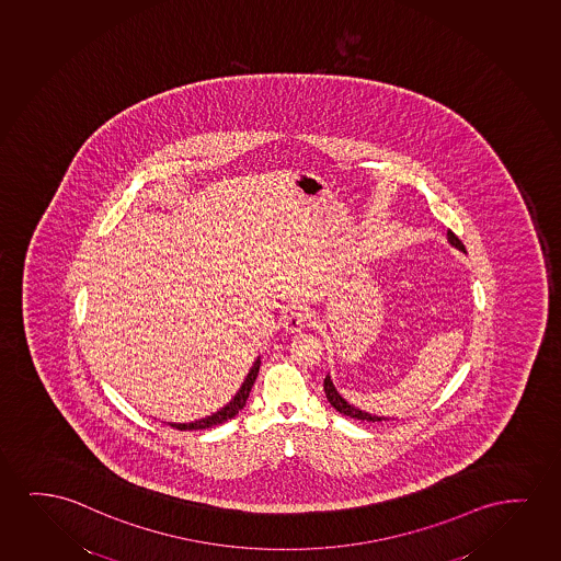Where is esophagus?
Here are the masks:
<instances>
[{
    "label": "esophagus",
    "mask_w": 561,
    "mask_h": 561,
    "mask_svg": "<svg viewBox=\"0 0 561 561\" xmlns=\"http://www.w3.org/2000/svg\"><path fill=\"white\" fill-rule=\"evenodd\" d=\"M308 323V314L302 308H293L287 312L284 320L285 330L289 333H297V331L305 330Z\"/></svg>",
    "instance_id": "34e87169"
}]
</instances>
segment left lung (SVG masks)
Here are the masks:
<instances>
[{
  "label": "left lung",
  "instance_id": "8db88e82",
  "mask_svg": "<svg viewBox=\"0 0 561 561\" xmlns=\"http://www.w3.org/2000/svg\"><path fill=\"white\" fill-rule=\"evenodd\" d=\"M448 241H450V245L456 247V249H460L466 253V247L461 243L458 236L454 233L453 230H448ZM323 391H325V397L330 400L331 407L337 410L339 414L348 415V417H354V420H362V422H383L385 417H377V415L368 414V412H362L358 408L351 407L348 402H346L341 394H339L337 389L333 387V381H331L330 376H325L323 379Z\"/></svg>",
  "mask_w": 561,
  "mask_h": 561
}]
</instances>
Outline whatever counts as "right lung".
<instances>
[{
	"label": "right lung",
	"instance_id": "add662e5",
	"mask_svg": "<svg viewBox=\"0 0 561 561\" xmlns=\"http://www.w3.org/2000/svg\"><path fill=\"white\" fill-rule=\"evenodd\" d=\"M259 368H261V358H256V362H254L253 368H251V371L247 374L245 381L241 385V389H239L238 394H236V397H233V399H231L222 410H218L216 414L203 417L199 422L170 423V425L180 431L208 430V427H213V425H220V423L228 422L231 417H236V415L239 414V410L245 407L247 399H249V392L253 389L254 379L259 376Z\"/></svg>",
	"mask_w": 561,
	"mask_h": 561
}]
</instances>
